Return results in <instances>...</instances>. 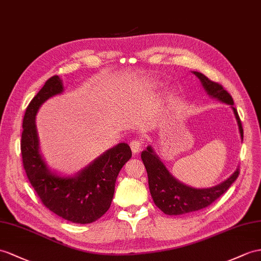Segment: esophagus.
I'll return each instance as SVG.
<instances>
[{
	"instance_id": "obj_1",
	"label": "esophagus",
	"mask_w": 261,
	"mask_h": 261,
	"mask_svg": "<svg viewBox=\"0 0 261 261\" xmlns=\"http://www.w3.org/2000/svg\"><path fill=\"white\" fill-rule=\"evenodd\" d=\"M142 147H143V141L141 138H135L130 142V149L134 154H136V152L141 150Z\"/></svg>"
}]
</instances>
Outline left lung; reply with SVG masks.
I'll return each mask as SVG.
<instances>
[{"mask_svg":"<svg viewBox=\"0 0 261 261\" xmlns=\"http://www.w3.org/2000/svg\"><path fill=\"white\" fill-rule=\"evenodd\" d=\"M201 82L202 87L209 96L217 98L222 103L231 106L234 116H236L241 141L244 139V129L241 125L238 112L232 106L233 100L222 85L209 80L207 76L199 72H193ZM142 161L145 165L148 175L149 192L154 200L155 205L166 215H182L200 211L212 205L215 200L226 193L232 182L237 179L239 175V168L226 179L224 182L212 188H194L185 185V184L177 180L171 175L165 165L156 155L151 146L142 152Z\"/></svg>","mask_w":261,"mask_h":261,"instance_id":"8db88e82","label":"left lung"}]
</instances>
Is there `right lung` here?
Here are the masks:
<instances>
[{"label":"right lung","instance_id":"add662e5","mask_svg":"<svg viewBox=\"0 0 261 261\" xmlns=\"http://www.w3.org/2000/svg\"><path fill=\"white\" fill-rule=\"evenodd\" d=\"M62 92L61 79L52 76L29 104L21 139L23 167L32 187L50 212L75 224H91L110 209L118 173L129 161L132 150L120 143L74 177L52 173L40 154L35 115L44 101Z\"/></svg>","mask_w":261,"mask_h":261}]
</instances>
